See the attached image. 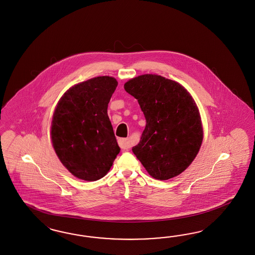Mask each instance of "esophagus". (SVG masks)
<instances>
[{"instance_id": "34e87169", "label": "esophagus", "mask_w": 255, "mask_h": 255, "mask_svg": "<svg viewBox=\"0 0 255 255\" xmlns=\"http://www.w3.org/2000/svg\"><path fill=\"white\" fill-rule=\"evenodd\" d=\"M119 145L122 149H128L131 147V142L128 138L119 139Z\"/></svg>"}]
</instances>
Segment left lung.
Masks as SVG:
<instances>
[{
  "mask_svg": "<svg viewBox=\"0 0 255 255\" xmlns=\"http://www.w3.org/2000/svg\"><path fill=\"white\" fill-rule=\"evenodd\" d=\"M146 118V127L131 150L147 173L167 180L189 167L200 149L203 127L191 94L178 82L142 75L124 84Z\"/></svg>",
  "mask_w": 255,
  "mask_h": 255,
  "instance_id": "8db88e82",
  "label": "left lung"
}]
</instances>
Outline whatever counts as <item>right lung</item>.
I'll use <instances>...</instances> for the list:
<instances>
[{
    "instance_id": "1",
    "label": "right lung",
    "mask_w": 255,
    "mask_h": 255,
    "mask_svg": "<svg viewBox=\"0 0 255 255\" xmlns=\"http://www.w3.org/2000/svg\"><path fill=\"white\" fill-rule=\"evenodd\" d=\"M117 86L114 77H93L70 88L55 109L50 131L55 152L77 178L105 177L121 150L108 115Z\"/></svg>"
}]
</instances>
